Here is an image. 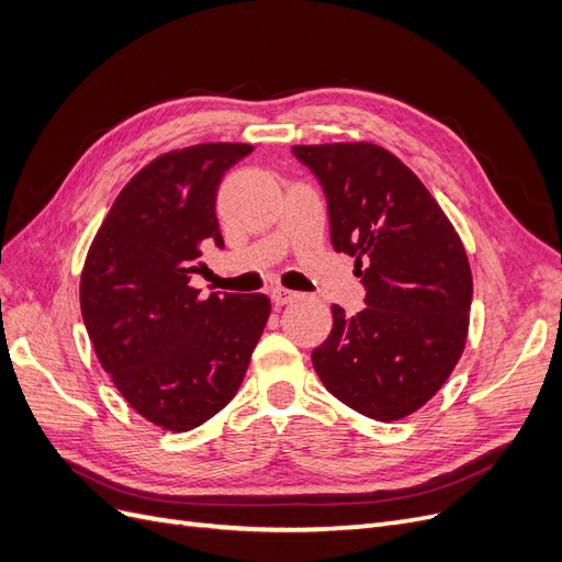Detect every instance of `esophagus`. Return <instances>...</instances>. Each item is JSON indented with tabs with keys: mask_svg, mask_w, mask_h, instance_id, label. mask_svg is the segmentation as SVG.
<instances>
[{
	"mask_svg": "<svg viewBox=\"0 0 562 562\" xmlns=\"http://www.w3.org/2000/svg\"><path fill=\"white\" fill-rule=\"evenodd\" d=\"M271 302L277 304V307H283V304H291L300 297V293L295 291H288V288H271Z\"/></svg>",
	"mask_w": 562,
	"mask_h": 562,
	"instance_id": "obj_1",
	"label": "esophagus"
}]
</instances>
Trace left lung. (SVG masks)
<instances>
[{
    "label": "left lung",
    "instance_id": "1",
    "mask_svg": "<svg viewBox=\"0 0 562 562\" xmlns=\"http://www.w3.org/2000/svg\"><path fill=\"white\" fill-rule=\"evenodd\" d=\"M328 201L330 241L356 258L366 307L333 304V330L312 351L330 394L378 422L419 411L467 345L473 297L462 239L422 180L372 143L295 145ZM366 266V270L360 267Z\"/></svg>",
    "mask_w": 562,
    "mask_h": 562
}]
</instances>
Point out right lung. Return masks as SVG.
Wrapping results in <instances>:
<instances>
[{
  "label": "right lung",
  "instance_id": "right-lung-1",
  "mask_svg": "<svg viewBox=\"0 0 562 562\" xmlns=\"http://www.w3.org/2000/svg\"><path fill=\"white\" fill-rule=\"evenodd\" d=\"M252 145L166 151L135 173L83 262L79 302L95 356L135 413L190 431L239 391L271 302L262 293L199 297L201 248H223L215 199Z\"/></svg>",
  "mask_w": 562,
  "mask_h": 562
}]
</instances>
